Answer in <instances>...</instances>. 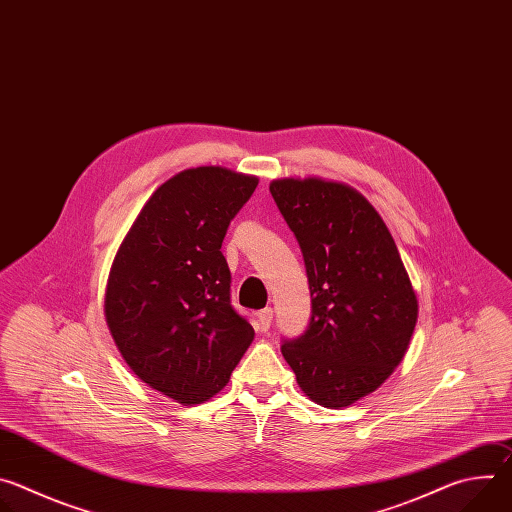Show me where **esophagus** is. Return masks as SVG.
Segmentation results:
<instances>
[{
    "mask_svg": "<svg viewBox=\"0 0 512 512\" xmlns=\"http://www.w3.org/2000/svg\"><path fill=\"white\" fill-rule=\"evenodd\" d=\"M271 320H273V310L271 308H265V310L257 312V330L267 332L271 328Z\"/></svg>",
    "mask_w": 512,
    "mask_h": 512,
    "instance_id": "1",
    "label": "esophagus"
}]
</instances>
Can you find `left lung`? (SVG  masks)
<instances>
[{
    "mask_svg": "<svg viewBox=\"0 0 512 512\" xmlns=\"http://www.w3.org/2000/svg\"><path fill=\"white\" fill-rule=\"evenodd\" d=\"M269 192L306 265L312 316L281 354L302 391L338 409L373 393L405 356L417 298L379 212L356 190L275 180Z\"/></svg>",
    "mask_w": 512,
    "mask_h": 512,
    "instance_id": "left-lung-1",
    "label": "left lung"
}]
</instances>
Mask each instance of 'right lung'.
I'll list each match as a JSON object with an SVG mask.
<instances>
[{
    "instance_id": "add662e5",
    "label": "right lung",
    "mask_w": 512,
    "mask_h": 512,
    "mask_svg": "<svg viewBox=\"0 0 512 512\" xmlns=\"http://www.w3.org/2000/svg\"><path fill=\"white\" fill-rule=\"evenodd\" d=\"M257 178L202 166L176 174L145 202L107 283L105 316L131 371L180 403L221 391L253 340L231 304L227 229Z\"/></svg>"
}]
</instances>
